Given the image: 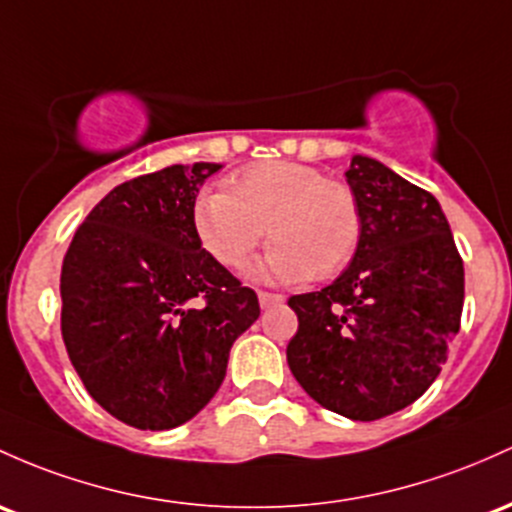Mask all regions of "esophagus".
<instances>
[{
  "label": "esophagus",
  "mask_w": 512,
  "mask_h": 512,
  "mask_svg": "<svg viewBox=\"0 0 512 512\" xmlns=\"http://www.w3.org/2000/svg\"><path fill=\"white\" fill-rule=\"evenodd\" d=\"M257 299H260V306L262 308L282 306V303H284V296L282 294H269V291H260V294H257Z\"/></svg>",
  "instance_id": "esophagus-1"
}]
</instances>
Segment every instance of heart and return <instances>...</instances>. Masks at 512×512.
<instances>
[{
    "mask_svg": "<svg viewBox=\"0 0 512 512\" xmlns=\"http://www.w3.org/2000/svg\"><path fill=\"white\" fill-rule=\"evenodd\" d=\"M194 233L228 272H243L267 233L272 247L257 262V277L282 284L306 277L323 282L355 257L362 211L347 184L325 179L303 162L269 160L233 174L226 192L199 196Z\"/></svg>",
    "mask_w": 512,
    "mask_h": 512,
    "instance_id": "b5f03b06",
    "label": "heart"
}]
</instances>
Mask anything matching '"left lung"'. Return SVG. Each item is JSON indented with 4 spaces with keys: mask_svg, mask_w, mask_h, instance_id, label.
I'll return each instance as SVG.
<instances>
[{
    "mask_svg": "<svg viewBox=\"0 0 512 512\" xmlns=\"http://www.w3.org/2000/svg\"><path fill=\"white\" fill-rule=\"evenodd\" d=\"M345 177L362 238L333 284L289 299L299 330L286 362L313 401L369 423L437 379L459 333L464 265L435 196L367 155Z\"/></svg>",
    "mask_w": 512,
    "mask_h": 512,
    "instance_id": "obj_1",
    "label": "left lung"
}]
</instances>
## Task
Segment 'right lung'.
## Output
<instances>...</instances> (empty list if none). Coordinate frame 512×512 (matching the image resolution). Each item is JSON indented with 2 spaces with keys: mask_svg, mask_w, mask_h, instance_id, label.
Wrapping results in <instances>:
<instances>
[{
  "mask_svg": "<svg viewBox=\"0 0 512 512\" xmlns=\"http://www.w3.org/2000/svg\"><path fill=\"white\" fill-rule=\"evenodd\" d=\"M218 162L172 165L111 189L77 228L60 274L72 367L104 411L138 430L192 420L226 379L257 294L201 250L199 187Z\"/></svg>",
  "mask_w": 512,
  "mask_h": 512,
  "instance_id": "1",
  "label": "right lung"
}]
</instances>
